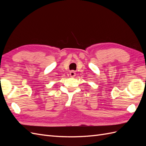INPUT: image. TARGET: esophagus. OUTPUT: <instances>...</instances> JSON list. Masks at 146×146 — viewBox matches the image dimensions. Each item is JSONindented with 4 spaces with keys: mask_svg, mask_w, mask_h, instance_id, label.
<instances>
[{
    "mask_svg": "<svg viewBox=\"0 0 146 146\" xmlns=\"http://www.w3.org/2000/svg\"><path fill=\"white\" fill-rule=\"evenodd\" d=\"M76 72L74 71V70H71V71H70V72H69V75H70V77H74L75 76H76Z\"/></svg>",
    "mask_w": 146,
    "mask_h": 146,
    "instance_id": "esophagus-1",
    "label": "esophagus"
}]
</instances>
